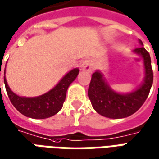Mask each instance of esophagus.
Returning a JSON list of instances; mask_svg holds the SVG:
<instances>
[{"label":"esophagus","instance_id":"1","mask_svg":"<svg viewBox=\"0 0 159 159\" xmlns=\"http://www.w3.org/2000/svg\"><path fill=\"white\" fill-rule=\"evenodd\" d=\"M81 68L83 70H86L89 72H92L93 70V63L91 59H86L84 60L81 66Z\"/></svg>","mask_w":159,"mask_h":159}]
</instances>
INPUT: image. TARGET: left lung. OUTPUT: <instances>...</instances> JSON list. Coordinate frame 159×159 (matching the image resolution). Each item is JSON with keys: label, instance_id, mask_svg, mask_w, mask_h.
<instances>
[{"label": "left lung", "instance_id": "1", "mask_svg": "<svg viewBox=\"0 0 159 159\" xmlns=\"http://www.w3.org/2000/svg\"><path fill=\"white\" fill-rule=\"evenodd\" d=\"M139 43L140 48L134 49L133 53L142 58L145 76L136 89L129 93H118L111 88L100 70H97L92 75L88 95L93 109L101 116L113 119L129 117L136 112L147 100L153 82V72L150 54L143 48L140 40Z\"/></svg>", "mask_w": 159, "mask_h": 159}]
</instances>
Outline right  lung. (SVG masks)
<instances>
[{
	"label": "right lung",
	"mask_w": 159,
	"mask_h": 159,
	"mask_svg": "<svg viewBox=\"0 0 159 159\" xmlns=\"http://www.w3.org/2000/svg\"><path fill=\"white\" fill-rule=\"evenodd\" d=\"M78 73L79 69L74 68L66 73L52 89L36 97L19 96L13 93L6 79V67L4 70V83L9 99L13 107L20 113L30 118L44 119L52 117L61 110L66 100L67 89L70 83L76 79Z\"/></svg>",
	"instance_id": "1"
}]
</instances>
